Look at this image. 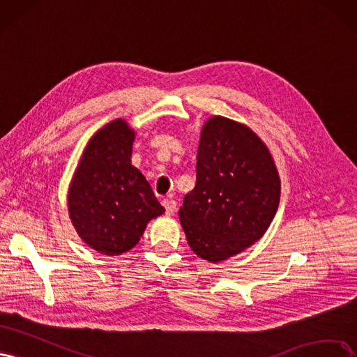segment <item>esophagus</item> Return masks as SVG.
<instances>
[{"label": "esophagus", "instance_id": "esophagus-1", "mask_svg": "<svg viewBox=\"0 0 357 357\" xmlns=\"http://www.w3.org/2000/svg\"><path fill=\"white\" fill-rule=\"evenodd\" d=\"M163 206H165V209H166V213H167V215H174V213L176 212V209H178L176 202L172 200V199H165V200H163Z\"/></svg>", "mask_w": 357, "mask_h": 357}]
</instances>
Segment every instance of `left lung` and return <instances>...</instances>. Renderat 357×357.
I'll list each match as a JSON object with an SVG mask.
<instances>
[{
  "mask_svg": "<svg viewBox=\"0 0 357 357\" xmlns=\"http://www.w3.org/2000/svg\"><path fill=\"white\" fill-rule=\"evenodd\" d=\"M195 172L179 220L194 254L220 262L267 231L280 202L279 174L259 137L225 117L204 124Z\"/></svg>",
  "mask_w": 357,
  "mask_h": 357,
  "instance_id": "obj_1",
  "label": "left lung"
}]
</instances>
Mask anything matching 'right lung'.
Instances as JSON below:
<instances>
[{"label":"right lung","mask_w":357,"mask_h":357,"mask_svg":"<svg viewBox=\"0 0 357 357\" xmlns=\"http://www.w3.org/2000/svg\"><path fill=\"white\" fill-rule=\"evenodd\" d=\"M135 132L124 120L102 128L87 144L73 178L68 208L89 246L114 257L130 250L165 208L130 163Z\"/></svg>","instance_id":"right-lung-1"}]
</instances>
